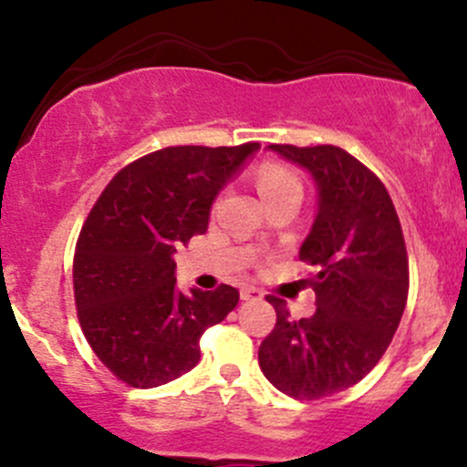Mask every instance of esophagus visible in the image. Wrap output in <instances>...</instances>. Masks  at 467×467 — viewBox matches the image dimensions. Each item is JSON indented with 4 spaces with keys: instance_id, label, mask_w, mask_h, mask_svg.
I'll list each match as a JSON object with an SVG mask.
<instances>
[{
    "instance_id": "esophagus-1",
    "label": "esophagus",
    "mask_w": 467,
    "mask_h": 467,
    "mask_svg": "<svg viewBox=\"0 0 467 467\" xmlns=\"http://www.w3.org/2000/svg\"><path fill=\"white\" fill-rule=\"evenodd\" d=\"M242 300H262L264 298V291L257 289V286H242Z\"/></svg>"
}]
</instances>
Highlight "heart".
Wrapping results in <instances>:
<instances>
[{"mask_svg": "<svg viewBox=\"0 0 467 467\" xmlns=\"http://www.w3.org/2000/svg\"><path fill=\"white\" fill-rule=\"evenodd\" d=\"M257 190H260L264 201H268L273 196L282 194V192H303V185H300L298 176L286 167H282V164H264L260 171H257Z\"/></svg>", "mask_w": 467, "mask_h": 467, "instance_id": "obj_1", "label": "heart"}]
</instances>
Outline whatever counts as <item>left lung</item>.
Masks as SVG:
<instances>
[{
  "mask_svg": "<svg viewBox=\"0 0 467 467\" xmlns=\"http://www.w3.org/2000/svg\"><path fill=\"white\" fill-rule=\"evenodd\" d=\"M318 185V214L300 246L317 266L307 277L317 314L294 321L286 303L266 296L277 321L260 346V368L277 390L321 400L361 381L389 348L409 296L402 225L384 182L332 144H271Z\"/></svg>",
  "mask_w": 467,
  "mask_h": 467,
  "instance_id": "8db88e82",
  "label": "left lung"
}]
</instances>
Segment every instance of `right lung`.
<instances>
[{
	"label": "right lung",
	"instance_id": "1",
	"mask_svg": "<svg viewBox=\"0 0 467 467\" xmlns=\"http://www.w3.org/2000/svg\"><path fill=\"white\" fill-rule=\"evenodd\" d=\"M260 149L167 146L121 169L89 210L74 251L78 323L101 364L133 389L181 378L201 359V337L239 291L176 286L173 253L203 234L221 187Z\"/></svg>",
	"mask_w": 467,
	"mask_h": 467
}]
</instances>
